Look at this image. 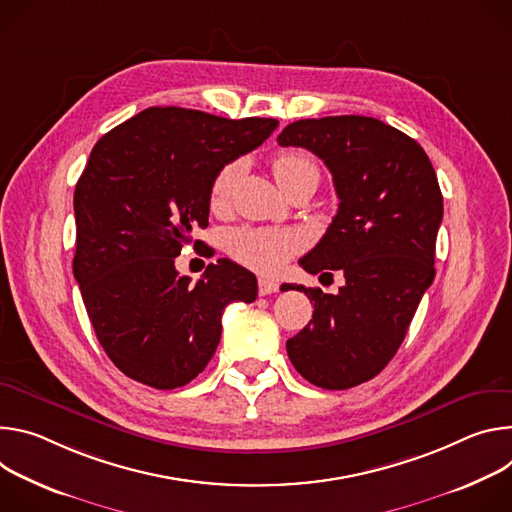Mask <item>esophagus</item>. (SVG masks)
Segmentation results:
<instances>
[{"label": "esophagus", "instance_id": "obj_1", "mask_svg": "<svg viewBox=\"0 0 512 512\" xmlns=\"http://www.w3.org/2000/svg\"><path fill=\"white\" fill-rule=\"evenodd\" d=\"M276 291H278V282L276 280H272V278H258V293L262 297L272 295Z\"/></svg>", "mask_w": 512, "mask_h": 512}]
</instances>
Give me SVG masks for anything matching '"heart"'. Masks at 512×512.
Returning a JSON list of instances; mask_svg holds the SVG:
<instances>
[{
  "mask_svg": "<svg viewBox=\"0 0 512 512\" xmlns=\"http://www.w3.org/2000/svg\"><path fill=\"white\" fill-rule=\"evenodd\" d=\"M272 170L278 185L287 189L291 183L305 175H319L317 164L305 152H280L272 160ZM240 173V164H225L215 175L209 191V205L213 211H221L230 203L232 189ZM227 252L244 266L272 274L297 256L307 240L305 234L295 227H268V225H244L227 236Z\"/></svg>",
  "mask_w": 512,
  "mask_h": 512,
  "instance_id": "1",
  "label": "heart"
}]
</instances>
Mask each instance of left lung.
Masks as SVG:
<instances>
[{"mask_svg":"<svg viewBox=\"0 0 512 512\" xmlns=\"http://www.w3.org/2000/svg\"><path fill=\"white\" fill-rule=\"evenodd\" d=\"M280 146L319 156L333 177L337 213L301 260L311 274L339 270L337 295L303 285L313 319L287 342L297 372L327 390L358 386L401 348L421 297L435 278L443 197L425 150L407 134L366 116L299 120Z\"/></svg>","mask_w":512,"mask_h":512,"instance_id":"8db88e82","label":"left lung"}]
</instances>
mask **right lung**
<instances>
[{
  "instance_id": "right-lung-1",
  "label": "right lung",
  "mask_w": 512,
  "mask_h": 512,
  "mask_svg": "<svg viewBox=\"0 0 512 512\" xmlns=\"http://www.w3.org/2000/svg\"><path fill=\"white\" fill-rule=\"evenodd\" d=\"M276 126L148 107L93 146L75 187L73 274L101 348L128 378L158 390L189 384L217 350L223 309L256 299L244 266L219 258L191 285L175 258L207 227L215 175Z\"/></svg>"
}]
</instances>
